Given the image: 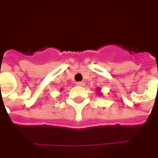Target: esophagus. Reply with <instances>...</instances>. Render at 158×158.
I'll return each instance as SVG.
<instances>
[{
  "instance_id": "1",
  "label": "esophagus",
  "mask_w": 158,
  "mask_h": 158,
  "mask_svg": "<svg viewBox=\"0 0 158 158\" xmlns=\"http://www.w3.org/2000/svg\"><path fill=\"white\" fill-rule=\"evenodd\" d=\"M76 84H77V85H78V86H84V82H82V81L77 82Z\"/></svg>"
}]
</instances>
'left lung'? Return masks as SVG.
Listing matches in <instances>:
<instances>
[{"mask_svg":"<svg viewBox=\"0 0 158 158\" xmlns=\"http://www.w3.org/2000/svg\"><path fill=\"white\" fill-rule=\"evenodd\" d=\"M100 90H101V89H99V88H98V89H97V92L98 93V95L102 94H101V92H100Z\"/></svg>","mask_w":158,"mask_h":158,"instance_id":"1","label":"left lung"}]
</instances>
